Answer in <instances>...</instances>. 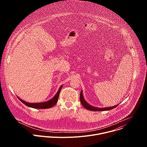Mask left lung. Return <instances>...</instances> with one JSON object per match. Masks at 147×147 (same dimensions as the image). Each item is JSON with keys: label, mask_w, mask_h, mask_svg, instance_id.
I'll use <instances>...</instances> for the list:
<instances>
[{"label": "left lung", "mask_w": 147, "mask_h": 147, "mask_svg": "<svg viewBox=\"0 0 147 147\" xmlns=\"http://www.w3.org/2000/svg\"><path fill=\"white\" fill-rule=\"evenodd\" d=\"M80 101L81 104L82 105V106L84 107L86 109H87V110L89 111H109L111 110L113 108H115L118 105H116L115 106L113 107H107V108H97V107H93L91 105H90L88 103H87L86 102V100H85L84 98L83 94H82V91L81 90V93H80Z\"/></svg>", "instance_id": "left-lung-1"}]
</instances>
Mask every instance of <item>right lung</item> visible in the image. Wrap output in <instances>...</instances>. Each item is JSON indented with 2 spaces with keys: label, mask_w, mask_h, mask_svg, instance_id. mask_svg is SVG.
Wrapping results in <instances>:
<instances>
[{
  "label": "right lung",
  "mask_w": 147,
  "mask_h": 147,
  "mask_svg": "<svg viewBox=\"0 0 147 147\" xmlns=\"http://www.w3.org/2000/svg\"><path fill=\"white\" fill-rule=\"evenodd\" d=\"M63 85H61L59 90L57 91V93L55 94V95L50 100L46 101V102H39V103H28L27 102L24 100H23V99H20L18 96H17V98L19 99V100H20L21 102H22L24 104H25L26 106L30 107V108H35V109H48V108H51L52 107H53L54 105L56 104L57 100H58V98L59 96V94L60 92L61 91V89L62 88Z\"/></svg>",
  "instance_id": "add662e5"
}]
</instances>
